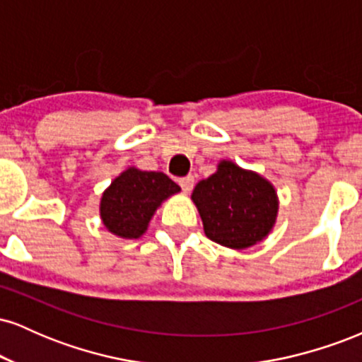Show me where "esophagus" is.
Returning <instances> with one entry per match:
<instances>
[{
	"label": "esophagus",
	"instance_id": "esophagus-1",
	"mask_svg": "<svg viewBox=\"0 0 362 362\" xmlns=\"http://www.w3.org/2000/svg\"><path fill=\"white\" fill-rule=\"evenodd\" d=\"M178 184H180L182 190H184L185 194H189L190 190L194 189V177H192V175H189V177L180 178V180H178Z\"/></svg>",
	"mask_w": 362,
	"mask_h": 362
}]
</instances>
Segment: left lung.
Returning a JSON list of instances; mask_svg holds the SVG:
<instances>
[{
    "label": "left lung",
    "instance_id": "obj_1",
    "mask_svg": "<svg viewBox=\"0 0 362 362\" xmlns=\"http://www.w3.org/2000/svg\"><path fill=\"white\" fill-rule=\"evenodd\" d=\"M192 201L207 238L235 250L252 247L271 233L279 207L271 182L233 161H221L218 172L199 182Z\"/></svg>",
    "mask_w": 362,
    "mask_h": 362
}]
</instances>
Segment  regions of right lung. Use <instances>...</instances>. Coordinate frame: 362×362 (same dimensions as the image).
<instances>
[{
	"mask_svg": "<svg viewBox=\"0 0 362 362\" xmlns=\"http://www.w3.org/2000/svg\"><path fill=\"white\" fill-rule=\"evenodd\" d=\"M177 192L180 187L165 173L127 168L103 192L100 218L110 233L139 238L161 202Z\"/></svg>",
	"mask_w": 362,
	"mask_h": 362,
	"instance_id": "1",
	"label": "right lung"
}]
</instances>
